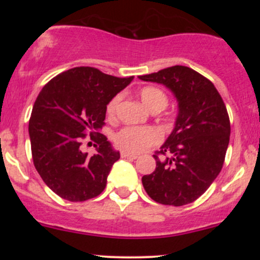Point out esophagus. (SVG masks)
Returning <instances> with one entry per match:
<instances>
[{"mask_svg":"<svg viewBox=\"0 0 260 260\" xmlns=\"http://www.w3.org/2000/svg\"><path fill=\"white\" fill-rule=\"evenodd\" d=\"M121 157H123V159H137L138 156L134 154L127 153V151H121Z\"/></svg>","mask_w":260,"mask_h":260,"instance_id":"obj_1","label":"esophagus"}]
</instances>
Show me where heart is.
<instances>
[{"mask_svg": "<svg viewBox=\"0 0 260 260\" xmlns=\"http://www.w3.org/2000/svg\"><path fill=\"white\" fill-rule=\"evenodd\" d=\"M142 103L149 110H164L168 106V95L156 86H144L139 90ZM121 95H115L106 105V113L109 117H113L120 104ZM116 145L128 153H140L145 148L156 144L160 140V133L153 127H133L122 128L115 134Z\"/></svg>", "mask_w": 260, "mask_h": 260, "instance_id": "1", "label": "heart"}]
</instances>
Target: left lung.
<instances>
[{"label":"left lung","instance_id":"8db88e82","mask_svg":"<svg viewBox=\"0 0 260 260\" xmlns=\"http://www.w3.org/2000/svg\"><path fill=\"white\" fill-rule=\"evenodd\" d=\"M139 79L165 85L178 103L174 131L155 153L156 168L143 176V186L160 204H189L221 171L231 133L228 110L213 83L186 66H172Z\"/></svg>","mask_w":260,"mask_h":260}]
</instances>
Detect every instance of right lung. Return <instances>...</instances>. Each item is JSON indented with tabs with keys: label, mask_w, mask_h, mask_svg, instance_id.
Returning <instances> with one entry per match:
<instances>
[{
	"label": "right lung",
	"mask_w": 260,
	"mask_h": 260,
	"mask_svg": "<svg viewBox=\"0 0 260 260\" xmlns=\"http://www.w3.org/2000/svg\"><path fill=\"white\" fill-rule=\"evenodd\" d=\"M132 80L94 67H76L56 76L39 92L29 120L32 161L46 186L61 198L84 202L105 189L120 153L100 129L107 103ZM86 133L97 143L92 157L80 150Z\"/></svg>",
	"instance_id": "1"
}]
</instances>
